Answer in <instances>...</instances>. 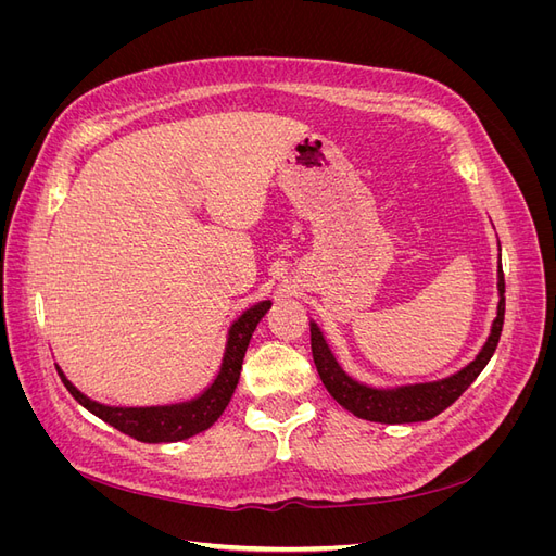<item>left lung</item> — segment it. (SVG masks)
<instances>
[{
    "label": "left lung",
    "mask_w": 556,
    "mask_h": 556,
    "mask_svg": "<svg viewBox=\"0 0 556 556\" xmlns=\"http://www.w3.org/2000/svg\"><path fill=\"white\" fill-rule=\"evenodd\" d=\"M498 308L492 323L490 339L478 352V357L464 366L462 371L452 374L443 380L433 382H417V384H401V387H368L350 378L341 364L336 362L333 352L319 331L315 323H311V350L317 366V374L323 378L327 392L341 403L345 410L357 415L368 422H382V425H408V422H427L447 406H452L468 387L473 382L486 362L492 359L494 350L501 339L503 329V315H506V280H503V268L498 260Z\"/></svg>",
    "instance_id": "obj_1"
}]
</instances>
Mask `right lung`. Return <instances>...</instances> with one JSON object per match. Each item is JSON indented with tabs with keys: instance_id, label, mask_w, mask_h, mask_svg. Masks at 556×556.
<instances>
[{
	"instance_id": "1",
	"label": "right lung",
	"mask_w": 556,
	"mask_h": 556,
	"mask_svg": "<svg viewBox=\"0 0 556 556\" xmlns=\"http://www.w3.org/2000/svg\"><path fill=\"white\" fill-rule=\"evenodd\" d=\"M268 308H271V301H260V304L248 308L237 323L229 327L220 371H217L215 380L206 387L204 392L190 401L169 403V406H143V408L104 406V403L92 401L83 392H78L72 384V380L62 374V368L58 364L55 368L64 387L80 403V406L88 408L99 419H104L106 425L115 427L117 431H123L141 443L185 441L213 427L217 422V417H220L229 406V399L233 390H237L239 378H241V366H243L248 343L252 339V331L257 329L260 319L266 315Z\"/></svg>"
}]
</instances>
